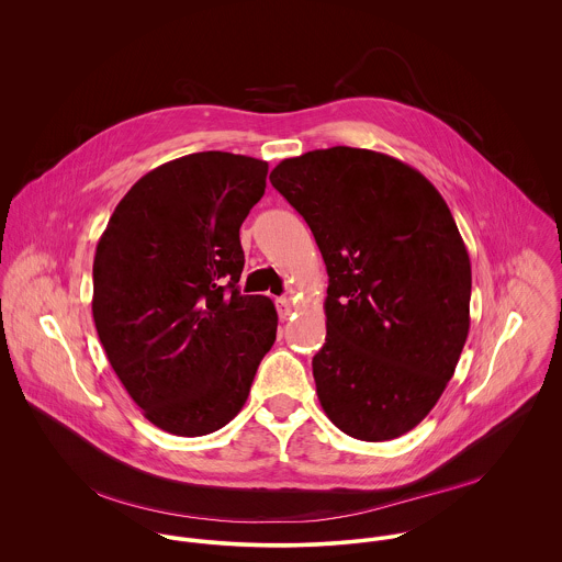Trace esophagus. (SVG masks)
Wrapping results in <instances>:
<instances>
[{"label":"esophagus","instance_id":"34e87169","mask_svg":"<svg viewBox=\"0 0 562 562\" xmlns=\"http://www.w3.org/2000/svg\"><path fill=\"white\" fill-rule=\"evenodd\" d=\"M277 312H279V318H288L292 314V303L288 299H279L277 301Z\"/></svg>","mask_w":562,"mask_h":562}]
</instances>
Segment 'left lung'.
Returning a JSON list of instances; mask_svg holds the SVG:
<instances>
[{
	"instance_id": "obj_1",
	"label": "left lung",
	"mask_w": 562,
	"mask_h": 562,
	"mask_svg": "<svg viewBox=\"0 0 562 562\" xmlns=\"http://www.w3.org/2000/svg\"><path fill=\"white\" fill-rule=\"evenodd\" d=\"M270 181L328 272L322 408L355 439H396L441 398L470 333L472 263L450 207L419 170L370 149L288 158Z\"/></svg>"
}]
</instances>
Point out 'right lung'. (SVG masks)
<instances>
[{"label":"right lung","mask_w":562,"mask_h":562,"mask_svg":"<svg viewBox=\"0 0 562 562\" xmlns=\"http://www.w3.org/2000/svg\"><path fill=\"white\" fill-rule=\"evenodd\" d=\"M268 161L203 151L121 199L97 241L92 318L119 381L161 430L210 435L248 398L277 337L268 296H241L240 227Z\"/></svg>","instance_id":"obj_1"}]
</instances>
